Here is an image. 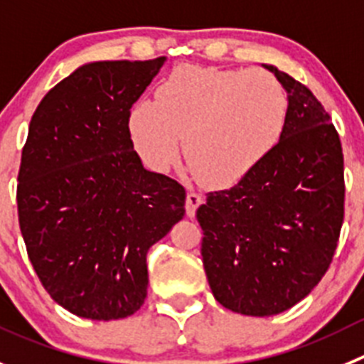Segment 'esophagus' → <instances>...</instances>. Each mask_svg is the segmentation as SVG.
<instances>
[{
  "label": "esophagus",
  "instance_id": "1",
  "mask_svg": "<svg viewBox=\"0 0 364 364\" xmlns=\"http://www.w3.org/2000/svg\"><path fill=\"white\" fill-rule=\"evenodd\" d=\"M203 198L198 192H188L186 193V215L193 217L196 215V210L201 206Z\"/></svg>",
  "mask_w": 364,
  "mask_h": 364
}]
</instances>
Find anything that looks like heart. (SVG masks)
Listing matches in <instances>:
<instances>
[{"label": "heart", "mask_w": 364, "mask_h": 364, "mask_svg": "<svg viewBox=\"0 0 364 364\" xmlns=\"http://www.w3.org/2000/svg\"><path fill=\"white\" fill-rule=\"evenodd\" d=\"M289 120V95L266 70H220L185 64L156 87L154 102L129 113V138L154 172L183 154L192 174L208 186L242 181L280 144Z\"/></svg>", "instance_id": "b5f03b06"}]
</instances>
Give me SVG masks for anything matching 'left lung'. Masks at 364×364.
I'll list each match as a JSON object with an SVG mask.
<instances>
[{
    "label": "left lung",
    "mask_w": 364,
    "mask_h": 364,
    "mask_svg": "<svg viewBox=\"0 0 364 364\" xmlns=\"http://www.w3.org/2000/svg\"><path fill=\"white\" fill-rule=\"evenodd\" d=\"M289 93L274 151L198 208L203 266L223 307L273 316L304 300L332 262L345 217L341 140L323 105L291 75L266 66Z\"/></svg>",
    "instance_id": "8db88e82"
}]
</instances>
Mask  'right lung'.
<instances>
[{
	"instance_id": "right-lung-1",
	"label": "right lung",
	"mask_w": 364,
	"mask_h": 364,
	"mask_svg": "<svg viewBox=\"0 0 364 364\" xmlns=\"http://www.w3.org/2000/svg\"><path fill=\"white\" fill-rule=\"evenodd\" d=\"M163 63L86 64L53 86L30 120L19 228L44 289L80 318L134 314L147 296L149 250L185 215V188L145 171L127 129Z\"/></svg>"
}]
</instances>
